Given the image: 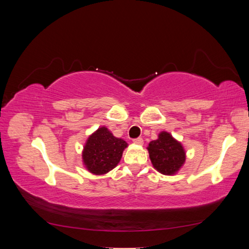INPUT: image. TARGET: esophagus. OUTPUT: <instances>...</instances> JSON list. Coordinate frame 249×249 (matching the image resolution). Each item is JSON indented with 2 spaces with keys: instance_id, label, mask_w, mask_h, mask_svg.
<instances>
[{
  "instance_id": "34e87169",
  "label": "esophagus",
  "mask_w": 249,
  "mask_h": 249,
  "mask_svg": "<svg viewBox=\"0 0 249 249\" xmlns=\"http://www.w3.org/2000/svg\"><path fill=\"white\" fill-rule=\"evenodd\" d=\"M133 142L135 143V144H138V145H142L143 144V139L142 138H136V139H134L133 140Z\"/></svg>"
}]
</instances>
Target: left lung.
Segmentation results:
<instances>
[{
    "label": "left lung",
    "instance_id": "8db88e82",
    "mask_svg": "<svg viewBox=\"0 0 249 249\" xmlns=\"http://www.w3.org/2000/svg\"><path fill=\"white\" fill-rule=\"evenodd\" d=\"M147 150L153 166L164 176L176 175L186 160L185 149L180 142L164 131L157 140L149 142Z\"/></svg>",
    "mask_w": 249,
    "mask_h": 249
}]
</instances>
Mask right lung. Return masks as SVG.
I'll use <instances>...</instances> for the list:
<instances>
[{
	"label": "right lung",
	"mask_w": 249,
	"mask_h": 249,
	"mask_svg": "<svg viewBox=\"0 0 249 249\" xmlns=\"http://www.w3.org/2000/svg\"><path fill=\"white\" fill-rule=\"evenodd\" d=\"M127 143L113 136L106 126L99 127L88 137L82 158L89 172L96 176L105 175L117 166Z\"/></svg>",
	"instance_id": "obj_1"
}]
</instances>
